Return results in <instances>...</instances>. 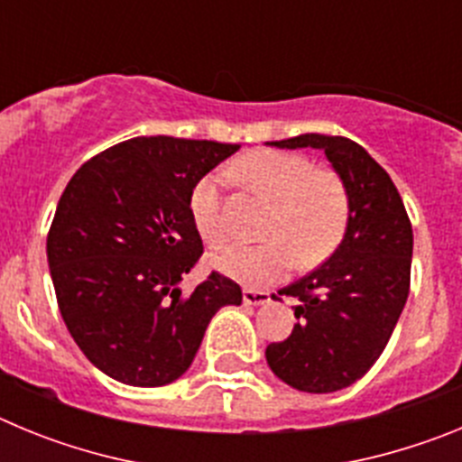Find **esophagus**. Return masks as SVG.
I'll use <instances>...</instances> for the list:
<instances>
[{
    "instance_id": "1",
    "label": "esophagus",
    "mask_w": 462,
    "mask_h": 462,
    "mask_svg": "<svg viewBox=\"0 0 462 462\" xmlns=\"http://www.w3.org/2000/svg\"><path fill=\"white\" fill-rule=\"evenodd\" d=\"M271 300L266 291H254V289H245L243 291V303L247 308H256V305H266Z\"/></svg>"
}]
</instances>
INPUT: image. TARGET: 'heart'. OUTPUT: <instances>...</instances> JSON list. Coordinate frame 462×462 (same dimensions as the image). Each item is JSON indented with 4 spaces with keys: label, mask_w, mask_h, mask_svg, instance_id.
Segmentation results:
<instances>
[{
    "label": "heart",
    "mask_w": 462,
    "mask_h": 462,
    "mask_svg": "<svg viewBox=\"0 0 462 462\" xmlns=\"http://www.w3.org/2000/svg\"><path fill=\"white\" fill-rule=\"evenodd\" d=\"M234 173L273 201L263 243H236L210 254V266L250 287H266L296 266H314L330 256L346 228V191L336 173L314 169L303 154L254 150L240 157ZM194 228L208 245L226 238L222 217V178L203 175L189 196Z\"/></svg>",
    "instance_id": "obj_1"
}]
</instances>
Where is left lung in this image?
I'll return each instance as SVG.
<instances>
[{
  "label": "left lung",
  "instance_id": "obj_1",
  "mask_svg": "<svg viewBox=\"0 0 462 462\" xmlns=\"http://www.w3.org/2000/svg\"><path fill=\"white\" fill-rule=\"evenodd\" d=\"M275 148L324 150L346 191V228L317 271L282 293L298 298V321L266 361L284 383L305 393L346 389L373 368L407 303L411 224L389 173L358 143L303 134Z\"/></svg>",
  "mask_w": 462,
  "mask_h": 462
}]
</instances>
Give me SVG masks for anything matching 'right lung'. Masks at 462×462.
I'll list each match as a JSON object with an SVG mask.
<instances>
[{
	"mask_svg": "<svg viewBox=\"0 0 462 462\" xmlns=\"http://www.w3.org/2000/svg\"><path fill=\"white\" fill-rule=\"evenodd\" d=\"M240 145L138 136L85 162L57 203L46 252L57 305L94 368L164 386L194 361L208 324L243 303L234 280L180 282L203 254L191 189Z\"/></svg>",
	"mask_w": 462,
	"mask_h": 462,
	"instance_id": "right-lung-1",
	"label": "right lung"
}]
</instances>
